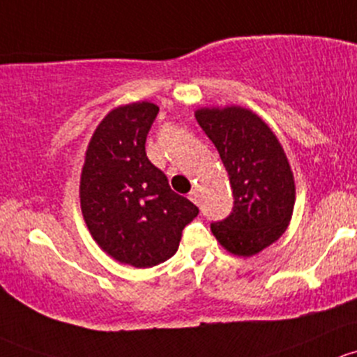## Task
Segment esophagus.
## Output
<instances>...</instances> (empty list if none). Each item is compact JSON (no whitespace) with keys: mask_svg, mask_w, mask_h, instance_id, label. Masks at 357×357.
<instances>
[{"mask_svg":"<svg viewBox=\"0 0 357 357\" xmlns=\"http://www.w3.org/2000/svg\"><path fill=\"white\" fill-rule=\"evenodd\" d=\"M189 199L192 201V203H199V194H197V190H196V189H192V190H190V194H189Z\"/></svg>","mask_w":357,"mask_h":357,"instance_id":"obj_1","label":"esophagus"}]
</instances>
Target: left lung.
I'll return each instance as SVG.
<instances>
[{"label": "left lung", "mask_w": 357, "mask_h": 357, "mask_svg": "<svg viewBox=\"0 0 357 357\" xmlns=\"http://www.w3.org/2000/svg\"><path fill=\"white\" fill-rule=\"evenodd\" d=\"M196 120L218 149L234 196L230 215L213 222L211 232L232 255H256L285 232L292 216L296 189L287 156L249 109L203 108Z\"/></svg>", "instance_id": "8db88e82"}]
</instances>
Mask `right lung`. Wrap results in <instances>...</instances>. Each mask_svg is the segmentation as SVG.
<instances>
[{"instance_id": "1", "label": "right lung", "mask_w": 357, "mask_h": 357, "mask_svg": "<svg viewBox=\"0 0 357 357\" xmlns=\"http://www.w3.org/2000/svg\"><path fill=\"white\" fill-rule=\"evenodd\" d=\"M153 102L120 106L98 125L80 178V206L99 248L120 263L151 268L177 252L182 230L199 209L170 189L149 161Z\"/></svg>"}]
</instances>
